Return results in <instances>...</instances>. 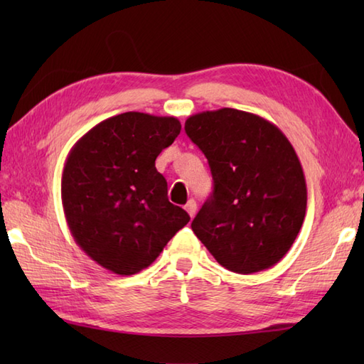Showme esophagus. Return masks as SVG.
Returning a JSON list of instances; mask_svg holds the SVG:
<instances>
[{"label": "esophagus", "instance_id": "obj_1", "mask_svg": "<svg viewBox=\"0 0 364 364\" xmlns=\"http://www.w3.org/2000/svg\"><path fill=\"white\" fill-rule=\"evenodd\" d=\"M186 211H188V214L191 215V218H194L196 215V213H197V203H196V200H189V202L186 203Z\"/></svg>", "mask_w": 364, "mask_h": 364}]
</instances>
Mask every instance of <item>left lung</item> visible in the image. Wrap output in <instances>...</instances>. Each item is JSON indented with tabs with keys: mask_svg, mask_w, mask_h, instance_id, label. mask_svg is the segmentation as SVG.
Returning a JSON list of instances; mask_svg holds the SVG:
<instances>
[{
	"mask_svg": "<svg viewBox=\"0 0 364 364\" xmlns=\"http://www.w3.org/2000/svg\"><path fill=\"white\" fill-rule=\"evenodd\" d=\"M184 129L205 153L214 180L192 231L231 272L275 266L306 211L304 168L288 137L269 120L233 107L191 115Z\"/></svg>",
	"mask_w": 364,
	"mask_h": 364,
	"instance_id": "1",
	"label": "left lung"
}]
</instances>
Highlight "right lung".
<instances>
[{
  "mask_svg": "<svg viewBox=\"0 0 364 364\" xmlns=\"http://www.w3.org/2000/svg\"><path fill=\"white\" fill-rule=\"evenodd\" d=\"M181 131L176 117L123 112L76 142L64 164L60 197L75 242L119 275L149 267L189 222L167 198L158 154Z\"/></svg>",
  "mask_w": 364,
  "mask_h": 364,
  "instance_id": "obj_1",
  "label": "right lung"
}]
</instances>
